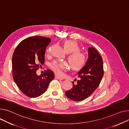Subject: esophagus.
<instances>
[{"label": "esophagus", "mask_w": 129, "mask_h": 129, "mask_svg": "<svg viewBox=\"0 0 129 129\" xmlns=\"http://www.w3.org/2000/svg\"><path fill=\"white\" fill-rule=\"evenodd\" d=\"M55 77L56 79H59V80H63V79H64L63 77H59V76H57V75H55Z\"/></svg>", "instance_id": "1"}]
</instances>
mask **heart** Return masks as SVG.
Masks as SVG:
<instances>
[{
	"mask_svg": "<svg viewBox=\"0 0 129 129\" xmlns=\"http://www.w3.org/2000/svg\"><path fill=\"white\" fill-rule=\"evenodd\" d=\"M63 47L66 52L71 53L68 55V59L72 69L78 71L82 68L87 61V56L80 52L77 42L72 40H66L63 43ZM47 53H49V49L47 50ZM50 67L56 74H61L63 71L67 69L68 64L66 62L54 61L50 64Z\"/></svg>",
	"mask_w": 129,
	"mask_h": 129,
	"instance_id": "obj_1",
	"label": "heart"
}]
</instances>
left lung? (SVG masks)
<instances>
[{
	"label": "left lung",
	"mask_w": 129,
	"mask_h": 129,
	"mask_svg": "<svg viewBox=\"0 0 129 129\" xmlns=\"http://www.w3.org/2000/svg\"><path fill=\"white\" fill-rule=\"evenodd\" d=\"M89 58L85 66L78 72L79 79H75L73 88L65 92L67 98L74 101H81L89 97L101 81L104 75L103 59L93 47L88 49Z\"/></svg>",
	"instance_id": "8db88e82"
}]
</instances>
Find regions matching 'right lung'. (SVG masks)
<instances>
[{"label": "right lung", "mask_w": 129, "mask_h": 129, "mask_svg": "<svg viewBox=\"0 0 129 129\" xmlns=\"http://www.w3.org/2000/svg\"><path fill=\"white\" fill-rule=\"evenodd\" d=\"M51 40L35 36L22 40L12 56L13 78L19 89L29 98H37L44 93L54 78L52 71L47 70L38 76L36 71L45 63L46 48Z\"/></svg>", "instance_id": "add662e5"}]
</instances>
